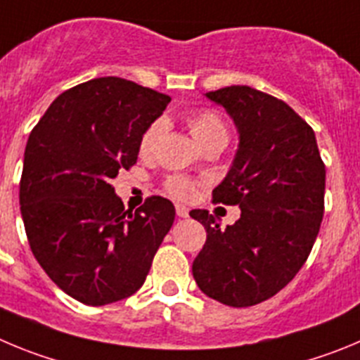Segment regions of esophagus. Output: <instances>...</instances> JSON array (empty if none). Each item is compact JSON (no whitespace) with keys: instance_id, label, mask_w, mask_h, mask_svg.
I'll return each instance as SVG.
<instances>
[{"instance_id":"esophagus-1","label":"esophagus","mask_w":360,"mask_h":360,"mask_svg":"<svg viewBox=\"0 0 360 360\" xmlns=\"http://www.w3.org/2000/svg\"><path fill=\"white\" fill-rule=\"evenodd\" d=\"M176 213H177V217H181V219H186V217H188V208H186V206H183V204H177V206H176Z\"/></svg>"}]
</instances>
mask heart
<instances>
[{"mask_svg": "<svg viewBox=\"0 0 360 360\" xmlns=\"http://www.w3.org/2000/svg\"><path fill=\"white\" fill-rule=\"evenodd\" d=\"M186 125L192 132V136L197 140L200 147H206L210 143H217V141H224L228 143V127H226L224 120L219 112L212 111V109H199L186 116ZM161 132H163V124L161 122H154L145 129L140 140V152L143 156H148L156 148L158 140H160ZM165 188L172 195L179 197V199H188L193 195V183L192 181L184 179V177L172 176L165 181Z\"/></svg>", "mask_w": 360, "mask_h": 360, "instance_id": "heart-1", "label": "heart"}]
</instances>
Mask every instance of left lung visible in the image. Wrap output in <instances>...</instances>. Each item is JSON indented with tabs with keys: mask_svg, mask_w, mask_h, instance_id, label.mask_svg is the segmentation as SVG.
I'll list each match as a JSON object with an SVG mask.
<instances>
[{
	"mask_svg": "<svg viewBox=\"0 0 360 360\" xmlns=\"http://www.w3.org/2000/svg\"><path fill=\"white\" fill-rule=\"evenodd\" d=\"M206 98L228 111L240 138L213 202L242 213L220 229L206 210L190 212L206 229L192 273L206 296L252 307L280 292L309 258L325 212V163L312 127L283 100L249 86Z\"/></svg>",
	"mask_w": 360,
	"mask_h": 360,
	"instance_id": "1",
	"label": "left lung"
}]
</instances>
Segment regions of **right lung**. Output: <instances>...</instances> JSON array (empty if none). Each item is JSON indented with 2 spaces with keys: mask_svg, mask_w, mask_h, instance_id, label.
Masks as SVG:
<instances>
[{
  "mask_svg": "<svg viewBox=\"0 0 360 360\" xmlns=\"http://www.w3.org/2000/svg\"><path fill=\"white\" fill-rule=\"evenodd\" d=\"M170 96L118 77L71 87L53 100L25 148L19 204L35 260L80 303L108 305L143 285L176 219L152 195L132 212L111 179L138 160L145 129Z\"/></svg>",
  "mask_w": 360,
  "mask_h": 360,
  "instance_id": "add662e5",
  "label": "right lung"
}]
</instances>
